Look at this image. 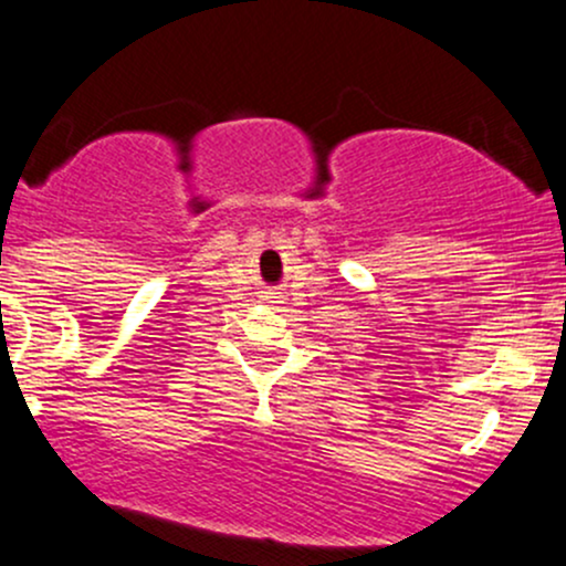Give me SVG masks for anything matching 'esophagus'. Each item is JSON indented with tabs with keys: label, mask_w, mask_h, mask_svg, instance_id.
Segmentation results:
<instances>
[{
	"label": "esophagus",
	"mask_w": 566,
	"mask_h": 566,
	"mask_svg": "<svg viewBox=\"0 0 566 566\" xmlns=\"http://www.w3.org/2000/svg\"><path fill=\"white\" fill-rule=\"evenodd\" d=\"M275 300H277V296H272V294H270V296H266V302H275Z\"/></svg>",
	"instance_id": "esophagus-1"
}]
</instances>
